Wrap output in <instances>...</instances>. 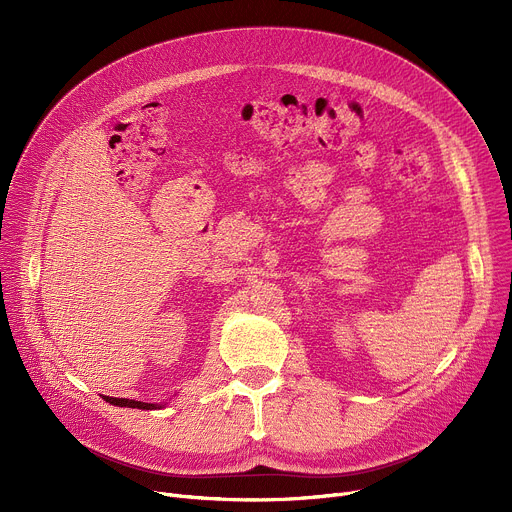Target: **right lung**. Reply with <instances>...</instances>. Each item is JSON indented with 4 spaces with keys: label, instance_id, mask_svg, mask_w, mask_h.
Wrapping results in <instances>:
<instances>
[{
    "label": "right lung",
    "instance_id": "obj_1",
    "mask_svg": "<svg viewBox=\"0 0 512 512\" xmlns=\"http://www.w3.org/2000/svg\"><path fill=\"white\" fill-rule=\"evenodd\" d=\"M111 405L117 407H133V409H156L154 403H143V401H131V399H117V397H105Z\"/></svg>",
    "mask_w": 512,
    "mask_h": 512
}]
</instances>
